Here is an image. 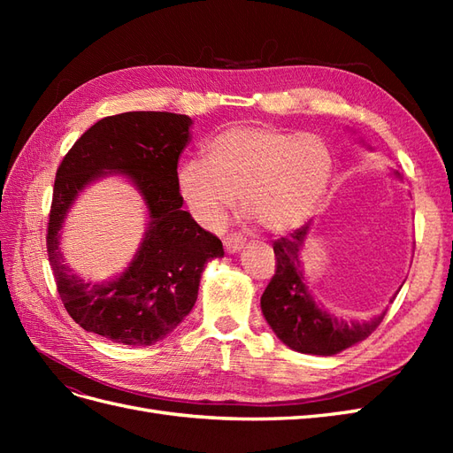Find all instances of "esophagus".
Returning a JSON list of instances; mask_svg holds the SVG:
<instances>
[{
    "instance_id": "34e87169",
    "label": "esophagus",
    "mask_w": 453,
    "mask_h": 453,
    "mask_svg": "<svg viewBox=\"0 0 453 453\" xmlns=\"http://www.w3.org/2000/svg\"><path fill=\"white\" fill-rule=\"evenodd\" d=\"M243 243H245V238L242 234H238V232H230V234L225 236V250L226 253H238L243 250Z\"/></svg>"
}]
</instances>
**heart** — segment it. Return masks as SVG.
Instances as JSON below:
<instances>
[{"instance_id": "b5f03b06", "label": "heart", "mask_w": 453, "mask_h": 453, "mask_svg": "<svg viewBox=\"0 0 453 453\" xmlns=\"http://www.w3.org/2000/svg\"><path fill=\"white\" fill-rule=\"evenodd\" d=\"M334 158L318 134H295L266 122H238L205 143V160L177 173L180 195L205 228H219L242 198V210L272 234L303 226L318 210Z\"/></svg>"}]
</instances>
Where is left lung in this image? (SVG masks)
Segmentation results:
<instances>
[{"instance_id": "8db88e82", "label": "left lung", "mask_w": 453, "mask_h": 453, "mask_svg": "<svg viewBox=\"0 0 453 453\" xmlns=\"http://www.w3.org/2000/svg\"><path fill=\"white\" fill-rule=\"evenodd\" d=\"M308 228L310 225H304L293 234L273 242L276 272L260 296V308L272 331L291 349L311 355H334L372 334L386 311L370 321L348 325L315 306L298 258Z\"/></svg>"}]
</instances>
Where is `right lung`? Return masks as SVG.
<instances>
[{
	"mask_svg": "<svg viewBox=\"0 0 453 453\" xmlns=\"http://www.w3.org/2000/svg\"><path fill=\"white\" fill-rule=\"evenodd\" d=\"M187 115L128 111L92 125L57 170L47 225V253L58 295L88 333L128 346H150L193 310L203 265L223 243L188 211L177 185V160L188 142ZM107 171L128 174L142 190L151 223L142 248L120 279L92 286L67 269L58 230L78 190Z\"/></svg>",
	"mask_w": 453,
	"mask_h": 453,
	"instance_id": "1",
	"label": "right lung"
}]
</instances>
